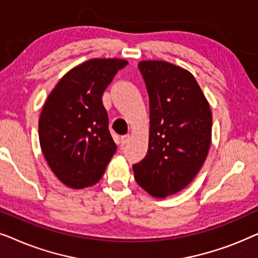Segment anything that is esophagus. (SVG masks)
<instances>
[{"label": "esophagus", "mask_w": 258, "mask_h": 258, "mask_svg": "<svg viewBox=\"0 0 258 258\" xmlns=\"http://www.w3.org/2000/svg\"><path fill=\"white\" fill-rule=\"evenodd\" d=\"M130 141V135L128 134V135H124V136H122L121 137V143H122V146H124V144H126Z\"/></svg>", "instance_id": "obj_1"}]
</instances>
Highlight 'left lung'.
Segmentation results:
<instances>
[{
	"label": "left lung",
	"instance_id": "8db88e82",
	"mask_svg": "<svg viewBox=\"0 0 258 258\" xmlns=\"http://www.w3.org/2000/svg\"><path fill=\"white\" fill-rule=\"evenodd\" d=\"M149 94L148 154L134 164L141 188L156 199L181 191L199 174L211 143L209 102L188 70L165 61H142Z\"/></svg>",
	"mask_w": 258,
	"mask_h": 258
}]
</instances>
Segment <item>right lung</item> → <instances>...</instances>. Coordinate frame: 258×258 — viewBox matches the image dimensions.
<instances>
[{"label":"right lung","mask_w":258,"mask_h":258,"mask_svg":"<svg viewBox=\"0 0 258 258\" xmlns=\"http://www.w3.org/2000/svg\"><path fill=\"white\" fill-rule=\"evenodd\" d=\"M128 61L93 58L69 70L45 101L38 137L45 161L56 177L73 189L100 181L114 156L102 95Z\"/></svg>","instance_id":"1"}]
</instances>
